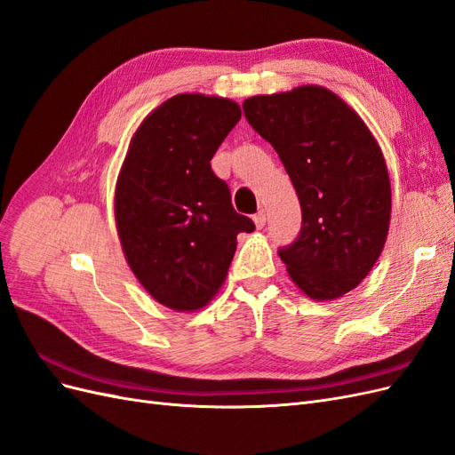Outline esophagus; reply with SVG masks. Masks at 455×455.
<instances>
[{"instance_id": "34e87169", "label": "esophagus", "mask_w": 455, "mask_h": 455, "mask_svg": "<svg viewBox=\"0 0 455 455\" xmlns=\"http://www.w3.org/2000/svg\"><path fill=\"white\" fill-rule=\"evenodd\" d=\"M266 211L261 209V211H258L256 214H254V224H256V228H264L266 226Z\"/></svg>"}]
</instances>
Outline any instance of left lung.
<instances>
[{
	"label": "left lung",
	"instance_id": "1",
	"mask_svg": "<svg viewBox=\"0 0 455 455\" xmlns=\"http://www.w3.org/2000/svg\"><path fill=\"white\" fill-rule=\"evenodd\" d=\"M243 109L299 199V235L279 251L288 275L316 301L347 294L374 267L389 231L391 182L376 139L319 85L258 94Z\"/></svg>",
	"mask_w": 455,
	"mask_h": 455
}]
</instances>
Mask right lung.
<instances>
[{
	"label": "right lung",
	"instance_id": "obj_1",
	"mask_svg": "<svg viewBox=\"0 0 455 455\" xmlns=\"http://www.w3.org/2000/svg\"><path fill=\"white\" fill-rule=\"evenodd\" d=\"M241 119L237 102L176 94L136 129L116 186L123 252L140 284L174 311L204 307L224 284L239 233L237 214L211 159Z\"/></svg>",
	"mask_w": 455,
	"mask_h": 455
}]
</instances>
